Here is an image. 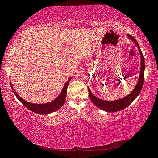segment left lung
<instances>
[{"label": "left lung", "mask_w": 158, "mask_h": 158, "mask_svg": "<svg viewBox=\"0 0 158 158\" xmlns=\"http://www.w3.org/2000/svg\"><path fill=\"white\" fill-rule=\"evenodd\" d=\"M128 38L133 41V42L136 44V46L139 50L141 55V71H140V75L139 77V81L137 82V85L134 87L133 91L131 92L130 94L125 97L122 98V99L115 100V101H105L103 99H100L97 98L92 94V92L90 91L89 88L88 87V91L89 97L91 99L92 103H94L95 106L99 107L100 109L103 110L106 112H117V111L122 110L124 108L127 107L130 103L133 102V101L136 99V97L141 92V90L143 87V82H144V70H145V61L143 54H142L140 47H139L137 41L135 40L132 35H127Z\"/></svg>", "instance_id": "8db88e82"}]
</instances>
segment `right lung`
I'll return each mask as SVG.
<instances>
[{"label": "right lung", "mask_w": 158, "mask_h": 158, "mask_svg": "<svg viewBox=\"0 0 158 158\" xmlns=\"http://www.w3.org/2000/svg\"><path fill=\"white\" fill-rule=\"evenodd\" d=\"M71 78L72 77H70L68 81H67L65 85H64L63 87V89H62L61 93L55 100H53L52 102H50L49 103H42V104H35V103H29L27 102V101H25L24 99H23L22 98L20 97L19 96V94L15 91L11 82H10V85H11L12 91H13L15 96L17 97V99L20 101V102L23 103V104H24L25 106L28 108V109H29L30 110H31L35 113H38V114L47 115V114H49V113L55 112V111L58 110L59 108H60L62 106L64 105V102H65L66 97L67 87L69 86V82L71 80Z\"/></svg>", "instance_id": "right-lung-1"}]
</instances>
